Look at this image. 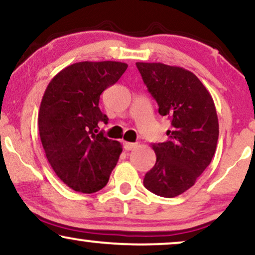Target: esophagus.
I'll return each mask as SVG.
<instances>
[{"label": "esophagus", "mask_w": 255, "mask_h": 255, "mask_svg": "<svg viewBox=\"0 0 255 255\" xmlns=\"http://www.w3.org/2000/svg\"><path fill=\"white\" fill-rule=\"evenodd\" d=\"M137 143L136 142H125L124 143V147L126 151H131V149L136 148Z\"/></svg>", "instance_id": "1"}]
</instances>
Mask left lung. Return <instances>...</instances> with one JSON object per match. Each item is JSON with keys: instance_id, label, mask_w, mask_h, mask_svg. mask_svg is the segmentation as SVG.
I'll use <instances>...</instances> for the list:
<instances>
[{"instance_id": "left-lung-1", "label": "left lung", "mask_w": 255, "mask_h": 255, "mask_svg": "<svg viewBox=\"0 0 255 255\" xmlns=\"http://www.w3.org/2000/svg\"><path fill=\"white\" fill-rule=\"evenodd\" d=\"M136 67L159 114L171 121L168 140L152 145L157 161L145 174L143 185L161 197H176L194 185L215 154V104L196 75L183 67L161 63H136Z\"/></svg>"}]
</instances>
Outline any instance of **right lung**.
<instances>
[{
  "label": "right lung",
  "instance_id": "right-lung-1",
  "mask_svg": "<svg viewBox=\"0 0 255 255\" xmlns=\"http://www.w3.org/2000/svg\"><path fill=\"white\" fill-rule=\"evenodd\" d=\"M128 65L120 61H81L63 69L48 83L38 115L42 147L61 182L84 194L107 185L122 146L98 133L101 94L115 84Z\"/></svg>",
  "mask_w": 255,
  "mask_h": 255
}]
</instances>
